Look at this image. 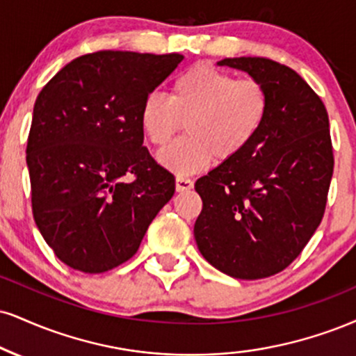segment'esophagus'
Here are the masks:
<instances>
[{
	"label": "esophagus",
	"instance_id": "obj_1",
	"mask_svg": "<svg viewBox=\"0 0 356 356\" xmlns=\"http://www.w3.org/2000/svg\"><path fill=\"white\" fill-rule=\"evenodd\" d=\"M192 187H194V181H191V179L182 177V175H177V177H175V189H177V192L191 191Z\"/></svg>",
	"mask_w": 356,
	"mask_h": 356
}]
</instances>
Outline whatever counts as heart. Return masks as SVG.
Segmentation results:
<instances>
[{
	"instance_id": "1",
	"label": "heart",
	"mask_w": 356,
	"mask_h": 356,
	"mask_svg": "<svg viewBox=\"0 0 356 356\" xmlns=\"http://www.w3.org/2000/svg\"><path fill=\"white\" fill-rule=\"evenodd\" d=\"M270 113V94L257 79H237L212 64L200 63L175 76L169 99L149 94L139 109L140 131L162 147L186 122L187 134L159 154L175 174H195L217 157L229 162L257 139Z\"/></svg>"
}]
</instances>
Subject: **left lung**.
Returning a JSON list of instances; mask_svg holds the SVG:
<instances>
[{"instance_id": "8db88e82", "label": "left lung", "mask_w": 356, "mask_h": 356, "mask_svg": "<svg viewBox=\"0 0 356 356\" xmlns=\"http://www.w3.org/2000/svg\"><path fill=\"white\" fill-rule=\"evenodd\" d=\"M217 64L264 83L270 113L241 156L197 179L202 212L194 237L217 270L259 280L289 267L323 219L333 174L328 114L289 66L267 58H225Z\"/></svg>"}]
</instances>
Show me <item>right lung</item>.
<instances>
[{
    "mask_svg": "<svg viewBox=\"0 0 356 356\" xmlns=\"http://www.w3.org/2000/svg\"><path fill=\"white\" fill-rule=\"evenodd\" d=\"M182 54L97 51L63 67L34 102L26 164L33 217L67 267L131 259L175 179L144 147L139 109Z\"/></svg>",
    "mask_w": 356,
    "mask_h": 356,
    "instance_id": "add662e5",
    "label": "right lung"
}]
</instances>
